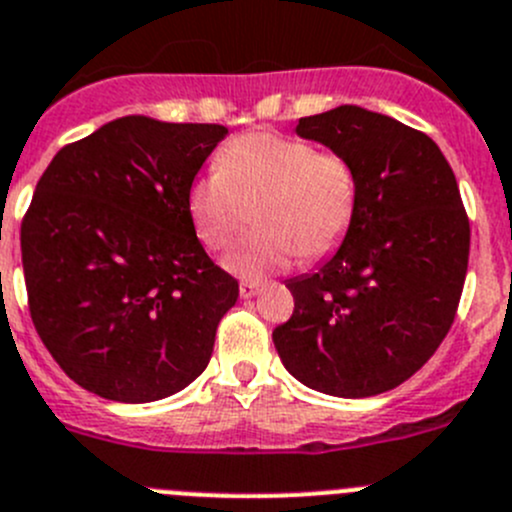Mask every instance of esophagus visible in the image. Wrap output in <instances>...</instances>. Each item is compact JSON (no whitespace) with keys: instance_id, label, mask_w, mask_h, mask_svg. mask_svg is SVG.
<instances>
[{"instance_id":"1","label":"esophagus","mask_w":512,"mask_h":512,"mask_svg":"<svg viewBox=\"0 0 512 512\" xmlns=\"http://www.w3.org/2000/svg\"><path fill=\"white\" fill-rule=\"evenodd\" d=\"M260 290H262L260 282H252V280L240 282V297H245V300H250V297H255Z\"/></svg>"}]
</instances>
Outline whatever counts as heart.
<instances>
[{
    "instance_id": "heart-1",
    "label": "heart",
    "mask_w": 512,
    "mask_h": 512,
    "mask_svg": "<svg viewBox=\"0 0 512 512\" xmlns=\"http://www.w3.org/2000/svg\"><path fill=\"white\" fill-rule=\"evenodd\" d=\"M187 210L210 250L230 247L255 210L260 230L225 257V267L262 280L297 255L317 260L345 240L357 210V175L345 157L300 137L247 132L222 147L215 170L192 182Z\"/></svg>"
}]
</instances>
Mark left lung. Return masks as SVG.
Returning <instances> with one entry per match:
<instances>
[{
  "instance_id": "8db88e82",
  "label": "left lung",
  "mask_w": 512,
  "mask_h": 512,
  "mask_svg": "<svg viewBox=\"0 0 512 512\" xmlns=\"http://www.w3.org/2000/svg\"><path fill=\"white\" fill-rule=\"evenodd\" d=\"M295 132L357 175L345 240L310 275L287 280L295 312L272 342L292 377L335 398L398 388L433 357L455 320L470 222L440 147L408 124L342 104Z\"/></svg>"
}]
</instances>
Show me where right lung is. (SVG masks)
I'll list each match as a JSON object with an SVG mask.
<instances>
[{"instance_id":"right-lung-1","label":"right lung","mask_w":512,"mask_h":512,"mask_svg":"<svg viewBox=\"0 0 512 512\" xmlns=\"http://www.w3.org/2000/svg\"><path fill=\"white\" fill-rule=\"evenodd\" d=\"M225 135L130 114L62 147L39 177L22 222L29 312L89 393L155 403L210 362L240 287L197 240L187 192Z\"/></svg>"}]
</instances>
